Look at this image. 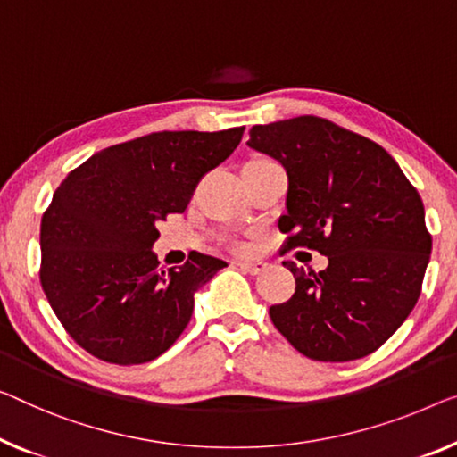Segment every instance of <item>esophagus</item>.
<instances>
[{"label":"esophagus","instance_id":"obj_1","mask_svg":"<svg viewBox=\"0 0 457 457\" xmlns=\"http://www.w3.org/2000/svg\"><path fill=\"white\" fill-rule=\"evenodd\" d=\"M237 267H240L242 270L250 272V275H258V272H262L264 269H267V262H262V261H237Z\"/></svg>","mask_w":457,"mask_h":457}]
</instances>
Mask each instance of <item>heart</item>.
Instances as JSON below:
<instances>
[{
	"instance_id": "heart-1",
	"label": "heart",
	"mask_w": 457,
	"mask_h": 457,
	"mask_svg": "<svg viewBox=\"0 0 457 457\" xmlns=\"http://www.w3.org/2000/svg\"><path fill=\"white\" fill-rule=\"evenodd\" d=\"M250 162H267V160H262V158H254V160H250Z\"/></svg>"
}]
</instances>
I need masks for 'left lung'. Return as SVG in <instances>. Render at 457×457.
Segmentation results:
<instances>
[{
    "label": "left lung",
    "instance_id": "1",
    "mask_svg": "<svg viewBox=\"0 0 457 457\" xmlns=\"http://www.w3.org/2000/svg\"><path fill=\"white\" fill-rule=\"evenodd\" d=\"M248 145L287 172L285 248L328 256L320 272L285 262L295 294L270 305L272 324L314 361L371 355L423 287L433 242L417 188L376 141L312 114L254 125Z\"/></svg>",
    "mask_w": 457,
    "mask_h": 457
}]
</instances>
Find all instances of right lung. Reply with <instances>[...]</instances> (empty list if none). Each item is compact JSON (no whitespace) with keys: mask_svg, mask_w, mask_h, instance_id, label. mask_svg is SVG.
Here are the masks:
<instances>
[{"mask_svg":"<svg viewBox=\"0 0 457 457\" xmlns=\"http://www.w3.org/2000/svg\"><path fill=\"white\" fill-rule=\"evenodd\" d=\"M242 135L244 127L145 135L94 154L54 190L40 221V285L81 349L139 365L182 335L195 294L228 264L190 252L182 267H160L158 223L187 209Z\"/></svg>","mask_w":457,"mask_h":457,"instance_id":"add662e5","label":"right lung"}]
</instances>
